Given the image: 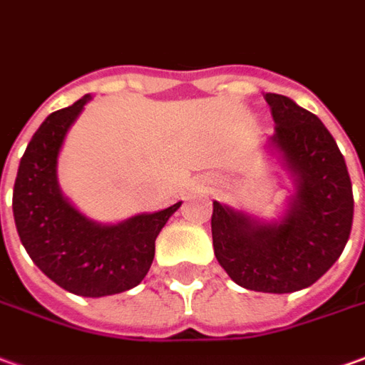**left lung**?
<instances>
[{"instance_id":"8db88e82","label":"left lung","mask_w":365,"mask_h":365,"mask_svg":"<svg viewBox=\"0 0 365 365\" xmlns=\"http://www.w3.org/2000/svg\"><path fill=\"white\" fill-rule=\"evenodd\" d=\"M274 134L269 146L294 180L280 221H259L213 201L211 235L219 264L239 287L297 292L314 284L350 239L354 195L348 168L320 118L282 94L267 93Z\"/></svg>"}]
</instances>
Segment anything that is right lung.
<instances>
[{
	"instance_id": "1",
	"label": "right lung",
	"mask_w": 365,
	"mask_h": 365,
	"mask_svg": "<svg viewBox=\"0 0 365 365\" xmlns=\"http://www.w3.org/2000/svg\"><path fill=\"white\" fill-rule=\"evenodd\" d=\"M91 94L47 116L23 154L14 185L17 233L31 261L61 289L78 297H108L134 289L146 277L156 237L180 203L116 225L85 217L61 193L57 160L68 128Z\"/></svg>"
}]
</instances>
